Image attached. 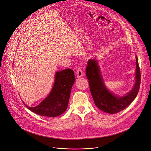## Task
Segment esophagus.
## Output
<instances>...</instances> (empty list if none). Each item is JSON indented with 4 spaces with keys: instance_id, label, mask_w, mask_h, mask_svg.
Here are the masks:
<instances>
[{
    "instance_id": "esophagus-1",
    "label": "esophagus",
    "mask_w": 151,
    "mask_h": 151,
    "mask_svg": "<svg viewBox=\"0 0 151 151\" xmlns=\"http://www.w3.org/2000/svg\"><path fill=\"white\" fill-rule=\"evenodd\" d=\"M83 71L81 70V69L80 68H78L77 70H76V75H77V77L78 78H80L83 76Z\"/></svg>"
}]
</instances>
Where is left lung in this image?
I'll use <instances>...</instances> for the list:
<instances>
[{
	"label": "left lung",
	"mask_w": 151,
	"mask_h": 151,
	"mask_svg": "<svg viewBox=\"0 0 151 151\" xmlns=\"http://www.w3.org/2000/svg\"><path fill=\"white\" fill-rule=\"evenodd\" d=\"M136 82L134 88L124 97L115 96L105 87L96 59L88 61L86 76L89 80L91 93L96 106L102 111L111 114L117 113L129 106L134 100L139 91L141 75L137 58L136 57Z\"/></svg>",
	"instance_id": "obj_1"
}]
</instances>
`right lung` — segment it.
Here are the masks:
<instances>
[{
  "label": "right lung",
  "mask_w": 151,
  "mask_h": 151,
  "mask_svg": "<svg viewBox=\"0 0 151 151\" xmlns=\"http://www.w3.org/2000/svg\"><path fill=\"white\" fill-rule=\"evenodd\" d=\"M75 80L74 72L71 69L58 71L54 86L49 96L36 107L25 106L32 112L41 116L54 118L61 115L68 106Z\"/></svg>",
  "instance_id": "add662e5"
}]
</instances>
